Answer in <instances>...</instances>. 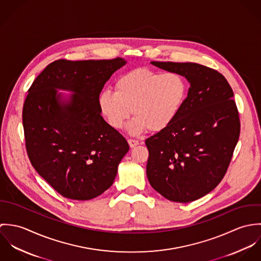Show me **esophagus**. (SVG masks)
<instances>
[{
	"label": "esophagus",
	"instance_id": "obj_1",
	"mask_svg": "<svg viewBox=\"0 0 261 261\" xmlns=\"http://www.w3.org/2000/svg\"><path fill=\"white\" fill-rule=\"evenodd\" d=\"M128 144H129V147H130V148H135L136 146H138V145H139V141H137V140H133V139H129V140H128Z\"/></svg>",
	"mask_w": 261,
	"mask_h": 261
}]
</instances>
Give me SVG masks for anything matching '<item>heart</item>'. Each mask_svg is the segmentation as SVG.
I'll return each mask as SVG.
<instances>
[{"label": "heart", "instance_id": "b5f03b06", "mask_svg": "<svg viewBox=\"0 0 261 261\" xmlns=\"http://www.w3.org/2000/svg\"><path fill=\"white\" fill-rule=\"evenodd\" d=\"M114 87L115 92L106 89L100 93V111L115 129L122 128L133 112L135 117L128 124L133 135L147 128L151 133L166 129L186 99V80L173 71L137 68L121 75Z\"/></svg>", "mask_w": 261, "mask_h": 261}]
</instances>
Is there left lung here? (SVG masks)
<instances>
[{"label": "left lung", "instance_id": "obj_1", "mask_svg": "<svg viewBox=\"0 0 261 261\" xmlns=\"http://www.w3.org/2000/svg\"><path fill=\"white\" fill-rule=\"evenodd\" d=\"M152 65L185 76L191 86L176 119L146 140L149 184L166 199L195 201L222 181L240 135L233 90L217 70L197 63Z\"/></svg>", "mask_w": 261, "mask_h": 261}]
</instances>
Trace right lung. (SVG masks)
Masks as SVG:
<instances>
[{
    "mask_svg": "<svg viewBox=\"0 0 261 261\" xmlns=\"http://www.w3.org/2000/svg\"><path fill=\"white\" fill-rule=\"evenodd\" d=\"M125 64L110 60L50 63L29 88L23 107L25 145L38 174L72 200H90L112 186L126 140L101 116L99 94L112 73ZM57 89L74 92L60 101Z\"/></svg>",
    "mask_w": 261,
    "mask_h": 261,
    "instance_id": "obj_1",
    "label": "right lung"
}]
</instances>
